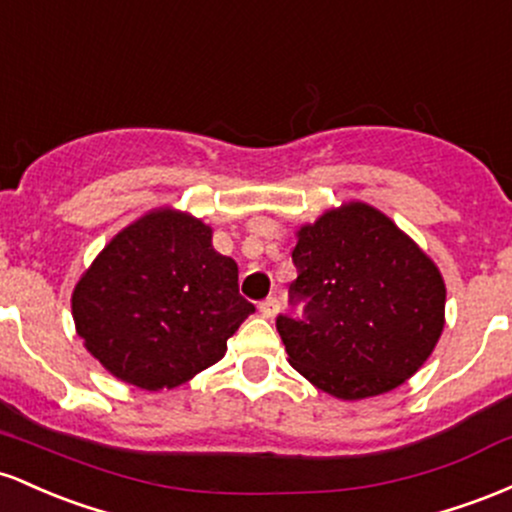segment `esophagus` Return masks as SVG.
Instances as JSON below:
<instances>
[{
	"instance_id": "esophagus-1",
	"label": "esophagus",
	"mask_w": 512,
	"mask_h": 512,
	"mask_svg": "<svg viewBox=\"0 0 512 512\" xmlns=\"http://www.w3.org/2000/svg\"><path fill=\"white\" fill-rule=\"evenodd\" d=\"M258 309H261L263 317L273 319L275 314L280 312V300H278V297H268V300H263L261 304H258Z\"/></svg>"
}]
</instances>
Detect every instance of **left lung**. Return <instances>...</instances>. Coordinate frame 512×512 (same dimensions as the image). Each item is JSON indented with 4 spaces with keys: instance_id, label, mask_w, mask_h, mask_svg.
<instances>
[{
    "instance_id": "left-lung-1",
    "label": "left lung",
    "mask_w": 512,
    "mask_h": 512,
    "mask_svg": "<svg viewBox=\"0 0 512 512\" xmlns=\"http://www.w3.org/2000/svg\"><path fill=\"white\" fill-rule=\"evenodd\" d=\"M290 300L278 317L287 363L343 401L404 384L445 326V280L421 246L372 205L350 200L295 232Z\"/></svg>"
}]
</instances>
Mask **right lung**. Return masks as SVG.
<instances>
[{
    "label": "right lung",
    "instance_id": "add662e5",
    "mask_svg": "<svg viewBox=\"0 0 512 512\" xmlns=\"http://www.w3.org/2000/svg\"><path fill=\"white\" fill-rule=\"evenodd\" d=\"M254 304L234 258L191 212L149 210L108 241L72 292L84 348L120 382L174 389L225 358Z\"/></svg>",
    "mask_w": 512,
    "mask_h": 512
}]
</instances>
